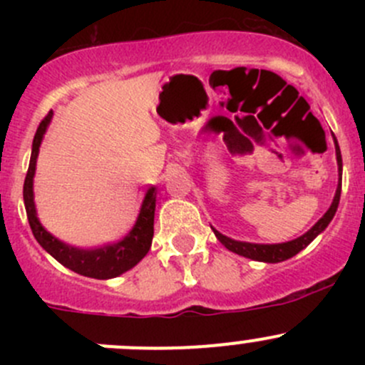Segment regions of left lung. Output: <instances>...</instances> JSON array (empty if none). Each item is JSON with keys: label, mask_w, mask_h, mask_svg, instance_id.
Masks as SVG:
<instances>
[{"label": "left lung", "mask_w": 365, "mask_h": 365, "mask_svg": "<svg viewBox=\"0 0 365 365\" xmlns=\"http://www.w3.org/2000/svg\"><path fill=\"white\" fill-rule=\"evenodd\" d=\"M334 145H336V157H337V169H339V183H337V190L336 196H334L332 205L330 208L327 210L325 215L314 224L309 231H305L302 237L295 238V240L289 242H282V244H251V242H240V240H233V238L226 237V235L219 233L215 227H212L213 233H215L217 240L227 249V251L238 254V256L249 257V259L254 261H263V263H281V261L289 259L295 254H298L302 249L307 247L319 233L327 230V226L330 224V220L334 219L337 212V206H339V200H341V175H342V159H341V150L339 145H337V139L334 138Z\"/></svg>", "instance_id": "left-lung-1"}]
</instances>
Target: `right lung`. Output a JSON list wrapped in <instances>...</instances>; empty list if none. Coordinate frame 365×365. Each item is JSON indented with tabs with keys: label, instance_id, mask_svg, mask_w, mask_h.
I'll list each match as a JSON object with an SVG mask.
<instances>
[{
	"label": "right lung",
	"instance_id": "obj_1",
	"mask_svg": "<svg viewBox=\"0 0 365 365\" xmlns=\"http://www.w3.org/2000/svg\"><path fill=\"white\" fill-rule=\"evenodd\" d=\"M51 120H53V111H49V114L43 118L42 123L36 128V134L33 138L28 175H26L24 180V206L33 235H35L36 242L42 245V249H46L54 259L60 261L63 267L70 268L76 274L91 279L118 277V275L125 274L127 270L134 268L148 254L150 247H152L157 189L155 187H150L146 190L141 210H139V215L135 219V224L128 231L127 237H123L121 240L95 249L76 247V245L61 242L60 238L49 233L38 220L35 206V194H33V178H35L36 171V159H38L40 145H42V139L46 135Z\"/></svg>",
	"mask_w": 365,
	"mask_h": 365
}]
</instances>
